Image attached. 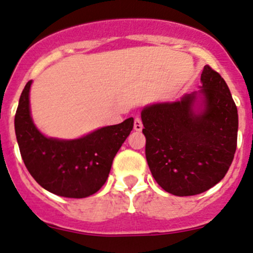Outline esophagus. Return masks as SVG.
<instances>
[{"label": "esophagus", "mask_w": 253, "mask_h": 253, "mask_svg": "<svg viewBox=\"0 0 253 253\" xmlns=\"http://www.w3.org/2000/svg\"><path fill=\"white\" fill-rule=\"evenodd\" d=\"M133 129H135L136 131H141V130L143 129V124H142L141 118H135V122H133Z\"/></svg>", "instance_id": "esophagus-1"}]
</instances>
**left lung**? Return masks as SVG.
Masks as SVG:
<instances>
[{
  "label": "left lung",
  "mask_w": 253,
  "mask_h": 253,
  "mask_svg": "<svg viewBox=\"0 0 253 253\" xmlns=\"http://www.w3.org/2000/svg\"><path fill=\"white\" fill-rule=\"evenodd\" d=\"M200 90L141 112L145 157L156 182L177 197L197 195L222 180L237 149L238 111L230 88L209 65Z\"/></svg>",
  "instance_id": "obj_1"
}]
</instances>
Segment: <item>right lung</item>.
<instances>
[{
    "instance_id": "1",
    "label": "right lung",
    "mask_w": 253,
    "mask_h": 253,
    "mask_svg": "<svg viewBox=\"0 0 253 253\" xmlns=\"http://www.w3.org/2000/svg\"><path fill=\"white\" fill-rule=\"evenodd\" d=\"M31 85L29 80L15 115V133L27 169L39 185L53 194L74 199L94 194L108 180L114 157L132 130L133 118L79 138L47 137L33 122Z\"/></svg>"
}]
</instances>
